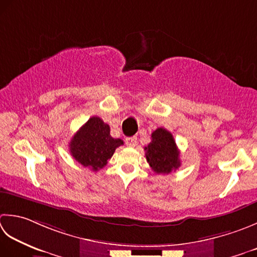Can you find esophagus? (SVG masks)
I'll return each mask as SVG.
<instances>
[{
	"instance_id": "obj_1",
	"label": "esophagus",
	"mask_w": 257,
	"mask_h": 257,
	"mask_svg": "<svg viewBox=\"0 0 257 257\" xmlns=\"http://www.w3.org/2000/svg\"><path fill=\"white\" fill-rule=\"evenodd\" d=\"M137 137H128L125 138V144H127V146H129V147H135V146H137Z\"/></svg>"
}]
</instances>
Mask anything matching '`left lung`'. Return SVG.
Masks as SVG:
<instances>
[{
	"label": "left lung",
	"mask_w": 257,
	"mask_h": 257,
	"mask_svg": "<svg viewBox=\"0 0 257 257\" xmlns=\"http://www.w3.org/2000/svg\"><path fill=\"white\" fill-rule=\"evenodd\" d=\"M145 150L147 162L156 174H169L179 168V150L173 135L165 128L155 130Z\"/></svg>",
	"instance_id": "left-lung-1"
}]
</instances>
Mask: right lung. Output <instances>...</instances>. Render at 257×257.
Returning <instances> with one entry per match:
<instances>
[{"label": "right lung", "instance_id": "right-lung-1", "mask_svg": "<svg viewBox=\"0 0 257 257\" xmlns=\"http://www.w3.org/2000/svg\"><path fill=\"white\" fill-rule=\"evenodd\" d=\"M121 145V139L110 136L109 124L99 117H92L75 133L69 147L72 157L79 164L97 172L107 165L114 150Z\"/></svg>", "mask_w": 257, "mask_h": 257}]
</instances>
